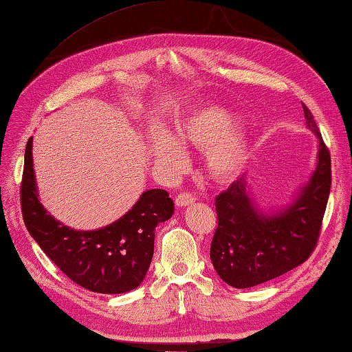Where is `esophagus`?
Returning a JSON list of instances; mask_svg holds the SVG:
<instances>
[{
  "mask_svg": "<svg viewBox=\"0 0 352 352\" xmlns=\"http://www.w3.org/2000/svg\"><path fill=\"white\" fill-rule=\"evenodd\" d=\"M197 198L190 192H180L175 198L177 206H188V204H192Z\"/></svg>",
  "mask_w": 352,
  "mask_h": 352,
  "instance_id": "1",
  "label": "esophagus"
}]
</instances>
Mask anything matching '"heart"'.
I'll return each mask as SVG.
<instances>
[{"mask_svg":"<svg viewBox=\"0 0 352 352\" xmlns=\"http://www.w3.org/2000/svg\"><path fill=\"white\" fill-rule=\"evenodd\" d=\"M234 113L223 107L198 111L175 126V138L183 148L206 151V168L217 180H229L240 174L251 155L246 132L234 129ZM152 155L163 168L175 170L184 163V152L175 140L164 132L152 138Z\"/></svg>","mask_w":352,"mask_h":352,"instance_id":"heart-1","label":"heart"}]
</instances>
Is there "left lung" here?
Returning a JSON list of instances; mask_svg holds the SVG:
<instances>
[{
  "label": "left lung",
  "mask_w": 352,
  "mask_h": 352,
  "mask_svg": "<svg viewBox=\"0 0 352 352\" xmlns=\"http://www.w3.org/2000/svg\"><path fill=\"white\" fill-rule=\"evenodd\" d=\"M306 126L318 138L317 168L289 206L272 214L255 208L240 177L217 195L219 226L210 243V260L225 283L252 287L283 276L309 258L320 235L331 189V155L311 111Z\"/></svg>",
  "instance_id": "1"
}]
</instances>
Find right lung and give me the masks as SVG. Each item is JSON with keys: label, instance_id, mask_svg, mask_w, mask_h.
<instances>
[{"label": "right lung", "instance_id": "add662e5", "mask_svg": "<svg viewBox=\"0 0 352 352\" xmlns=\"http://www.w3.org/2000/svg\"><path fill=\"white\" fill-rule=\"evenodd\" d=\"M20 198L24 225L44 254L76 285L100 294H123L140 286L154 255L155 228L174 214L169 194L151 189L106 228L75 231L61 225L38 200L32 138L25 146Z\"/></svg>", "mask_w": 352, "mask_h": 352}]
</instances>
